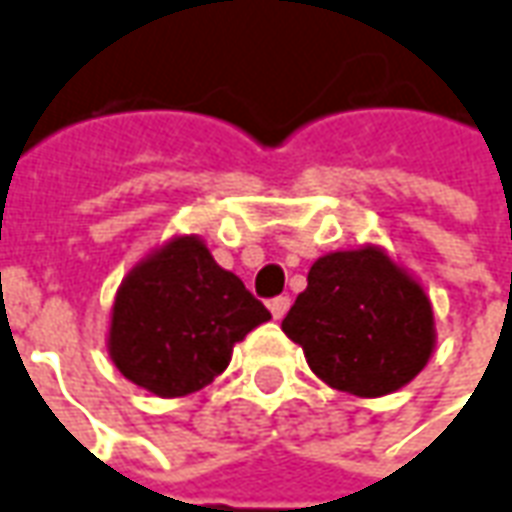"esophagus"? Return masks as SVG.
Instances as JSON below:
<instances>
[{
  "label": "esophagus",
  "instance_id": "1",
  "mask_svg": "<svg viewBox=\"0 0 512 512\" xmlns=\"http://www.w3.org/2000/svg\"><path fill=\"white\" fill-rule=\"evenodd\" d=\"M288 307H291V299H288V296H277V299H271V302H268V310H271V316L277 318V321L285 318Z\"/></svg>",
  "mask_w": 512,
  "mask_h": 512
}]
</instances>
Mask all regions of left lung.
I'll return each mask as SVG.
<instances>
[{
	"mask_svg": "<svg viewBox=\"0 0 512 512\" xmlns=\"http://www.w3.org/2000/svg\"><path fill=\"white\" fill-rule=\"evenodd\" d=\"M282 332L321 380L355 396L399 391L435 346L430 296L377 246L318 257Z\"/></svg>",
	"mask_w": 512,
	"mask_h": 512,
	"instance_id": "obj_1",
	"label": "left lung"
}]
</instances>
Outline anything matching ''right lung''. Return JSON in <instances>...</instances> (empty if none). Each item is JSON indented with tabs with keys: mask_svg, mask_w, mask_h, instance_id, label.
<instances>
[{
	"mask_svg": "<svg viewBox=\"0 0 512 512\" xmlns=\"http://www.w3.org/2000/svg\"><path fill=\"white\" fill-rule=\"evenodd\" d=\"M268 318L196 235H180L124 277L107 349L127 380L171 399L219 377L232 346Z\"/></svg>",
	"mask_w": 512,
	"mask_h": 512,
	"instance_id": "obj_1",
	"label": "right lung"
}]
</instances>
